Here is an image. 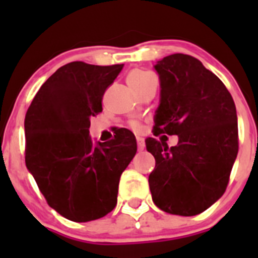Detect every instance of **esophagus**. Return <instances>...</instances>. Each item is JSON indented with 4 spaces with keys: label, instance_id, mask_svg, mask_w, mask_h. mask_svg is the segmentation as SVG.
Wrapping results in <instances>:
<instances>
[{
    "label": "esophagus",
    "instance_id": "esophagus-1",
    "mask_svg": "<svg viewBox=\"0 0 258 258\" xmlns=\"http://www.w3.org/2000/svg\"><path fill=\"white\" fill-rule=\"evenodd\" d=\"M137 146H138V150H140V151L145 150V141H143V138L137 137Z\"/></svg>",
    "mask_w": 258,
    "mask_h": 258
}]
</instances>
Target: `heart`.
<instances>
[{
    "instance_id": "obj_1",
    "label": "heart",
    "mask_w": 258,
    "mask_h": 258,
    "mask_svg": "<svg viewBox=\"0 0 258 258\" xmlns=\"http://www.w3.org/2000/svg\"><path fill=\"white\" fill-rule=\"evenodd\" d=\"M154 75L151 72H147V71H143V70H134L132 71L129 76H127V83L129 85L132 86V89H136V88H140L142 86L143 84H146L149 81L150 79H152ZM132 127H133L134 131H140L141 126L140 124H137V122H133L132 124Z\"/></svg>"
}]
</instances>
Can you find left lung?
Masks as SVG:
<instances>
[{"mask_svg":"<svg viewBox=\"0 0 258 258\" xmlns=\"http://www.w3.org/2000/svg\"><path fill=\"white\" fill-rule=\"evenodd\" d=\"M155 70L161 90L152 132L178 136V145L146 140L155 157L152 200L166 213L195 216L217 202L229 183L239 149L235 103L222 81L194 56L172 54Z\"/></svg>","mask_w":258,"mask_h":258,"instance_id":"1","label":"left lung"}]
</instances>
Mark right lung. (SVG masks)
<instances>
[{
	"instance_id": "add662e5",
	"label": "right lung",
	"mask_w": 258,
	"mask_h": 258,
	"mask_svg": "<svg viewBox=\"0 0 258 258\" xmlns=\"http://www.w3.org/2000/svg\"><path fill=\"white\" fill-rule=\"evenodd\" d=\"M122 64L72 61L42 84L27 111L26 165L47 204L67 220L88 222L112 211L121 173L137 152L125 127L93 145L90 118Z\"/></svg>"
}]
</instances>
